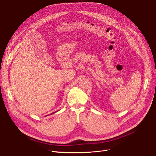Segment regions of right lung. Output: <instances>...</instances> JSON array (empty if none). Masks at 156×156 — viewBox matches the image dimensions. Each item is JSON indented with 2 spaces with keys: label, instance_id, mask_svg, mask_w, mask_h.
<instances>
[{
  "label": "right lung",
  "instance_id": "obj_1",
  "mask_svg": "<svg viewBox=\"0 0 156 156\" xmlns=\"http://www.w3.org/2000/svg\"><path fill=\"white\" fill-rule=\"evenodd\" d=\"M55 112H56V111H55ZM55 112H54V113H55ZM51 113V115H52V114H53V113Z\"/></svg>",
  "mask_w": 156,
  "mask_h": 156
}]
</instances>
